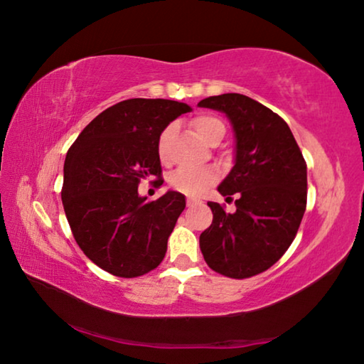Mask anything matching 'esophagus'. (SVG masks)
<instances>
[{
    "label": "esophagus",
    "mask_w": 364,
    "mask_h": 364,
    "mask_svg": "<svg viewBox=\"0 0 364 364\" xmlns=\"http://www.w3.org/2000/svg\"><path fill=\"white\" fill-rule=\"evenodd\" d=\"M186 204H188V207H193L194 205V200L193 199H188Z\"/></svg>",
    "instance_id": "obj_1"
}]
</instances>
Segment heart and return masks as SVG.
<instances>
[{
  "label": "heart",
  "instance_id": "heart-1",
  "mask_svg": "<svg viewBox=\"0 0 364 364\" xmlns=\"http://www.w3.org/2000/svg\"><path fill=\"white\" fill-rule=\"evenodd\" d=\"M193 128L205 144L220 142L225 136V124L212 114H199L193 121ZM175 134V126H166L157 141V152L161 161L170 159V142ZM217 181V171L212 168H178L171 173L168 183L173 189L188 196H200L205 189Z\"/></svg>",
  "mask_w": 364,
  "mask_h": 364
}]
</instances>
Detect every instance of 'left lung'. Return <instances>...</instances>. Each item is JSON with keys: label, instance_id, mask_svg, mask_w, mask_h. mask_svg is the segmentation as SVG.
I'll use <instances>...</instances> for the list:
<instances>
[{"label": "left lung", "instance_id": "1", "mask_svg": "<svg viewBox=\"0 0 364 364\" xmlns=\"http://www.w3.org/2000/svg\"><path fill=\"white\" fill-rule=\"evenodd\" d=\"M223 113L235 136V161L218 193L232 199L228 213L207 203L213 220L199 236L207 265L232 279H247L279 261L295 240L306 210V164L290 128L272 109L241 94L198 103Z\"/></svg>", "mask_w": 364, "mask_h": 364}]
</instances>
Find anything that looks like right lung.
Returning a JSON list of instances; mask_svg holds the SVG:
<instances>
[{
  "label": "right lung",
  "mask_w": 364,
  "mask_h": 364,
  "mask_svg": "<svg viewBox=\"0 0 364 364\" xmlns=\"http://www.w3.org/2000/svg\"><path fill=\"white\" fill-rule=\"evenodd\" d=\"M188 112L175 100H123L92 119L66 154L61 199L69 227L84 255L109 274L132 279L164 261L186 199L168 189L147 203L137 188L160 176L159 136Z\"/></svg>",
  "instance_id": "right-lung-1"
}]
</instances>
